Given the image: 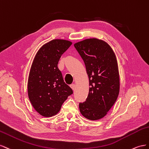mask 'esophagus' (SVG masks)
<instances>
[{
  "label": "esophagus",
  "instance_id": "esophagus-1",
  "mask_svg": "<svg viewBox=\"0 0 149 149\" xmlns=\"http://www.w3.org/2000/svg\"><path fill=\"white\" fill-rule=\"evenodd\" d=\"M70 87L72 88V90H74V89H75V84H71V85H70Z\"/></svg>",
  "mask_w": 149,
  "mask_h": 149
}]
</instances>
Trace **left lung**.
<instances>
[{
	"instance_id": "1",
	"label": "left lung",
	"mask_w": 149,
	"mask_h": 149,
	"mask_svg": "<svg viewBox=\"0 0 149 149\" xmlns=\"http://www.w3.org/2000/svg\"><path fill=\"white\" fill-rule=\"evenodd\" d=\"M84 62L89 79L88 97L79 103L82 116L91 120L103 118L116 102L120 88L117 62L105 42L89 39L74 44Z\"/></svg>"
}]
</instances>
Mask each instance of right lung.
Returning a JSON list of instances; mask_svg holds the SVG:
<instances>
[{
	"label": "right lung",
	"mask_w": 149,
	"mask_h": 149,
	"mask_svg": "<svg viewBox=\"0 0 149 149\" xmlns=\"http://www.w3.org/2000/svg\"><path fill=\"white\" fill-rule=\"evenodd\" d=\"M71 45L68 40H52L42 47L33 59L28 79V95L33 108L44 117L56 115L73 93L57 67L61 56Z\"/></svg>",
	"instance_id": "1"
}]
</instances>
